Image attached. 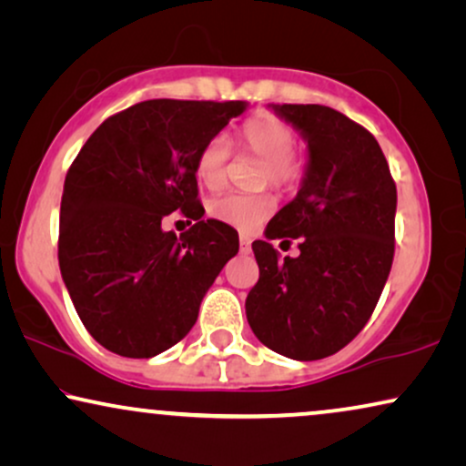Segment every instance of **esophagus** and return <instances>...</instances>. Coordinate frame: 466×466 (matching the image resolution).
Returning <instances> with one entry per match:
<instances>
[{
	"label": "esophagus",
	"mask_w": 466,
	"mask_h": 466,
	"mask_svg": "<svg viewBox=\"0 0 466 466\" xmlns=\"http://www.w3.org/2000/svg\"><path fill=\"white\" fill-rule=\"evenodd\" d=\"M251 251V238L240 237V253H249Z\"/></svg>",
	"instance_id": "esophagus-1"
}]
</instances>
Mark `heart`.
I'll return each instance as SVG.
<instances>
[{
	"instance_id": "b5f03b06",
	"label": "heart",
	"mask_w": 466,
	"mask_h": 466,
	"mask_svg": "<svg viewBox=\"0 0 466 466\" xmlns=\"http://www.w3.org/2000/svg\"><path fill=\"white\" fill-rule=\"evenodd\" d=\"M243 145L266 161V181L277 187H294L302 177V164L294 159L296 129L272 115L247 121L240 129ZM232 148L226 134H215L204 142L196 157V177L204 187L217 189L226 181V168ZM275 210L272 196L221 194L208 202V213L221 223L243 229L258 228Z\"/></svg>"
}]
</instances>
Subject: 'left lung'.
Returning <instances> with one entry per match:
<instances>
[{"mask_svg":"<svg viewBox=\"0 0 466 466\" xmlns=\"http://www.w3.org/2000/svg\"><path fill=\"white\" fill-rule=\"evenodd\" d=\"M307 142L296 198L253 243L259 279L245 302L251 330L291 360H321L350 343L375 311L394 259L396 185L380 142L339 110L270 104ZM300 238L301 256L269 240Z\"/></svg>","mask_w":466,"mask_h":466,"instance_id":"8db88e82","label":"left lung"}]
</instances>
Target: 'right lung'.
Instances as JSON below:
<instances>
[{"label":"right lung","mask_w":466,"mask_h":466,"mask_svg":"<svg viewBox=\"0 0 466 466\" xmlns=\"http://www.w3.org/2000/svg\"><path fill=\"white\" fill-rule=\"evenodd\" d=\"M247 106L147 99L104 121L70 166L59 268L80 321L108 351L153 358L177 345L238 253L237 229L202 219L196 157ZM175 209L195 221L178 239L160 228Z\"/></svg>","instance_id":"1"}]
</instances>
